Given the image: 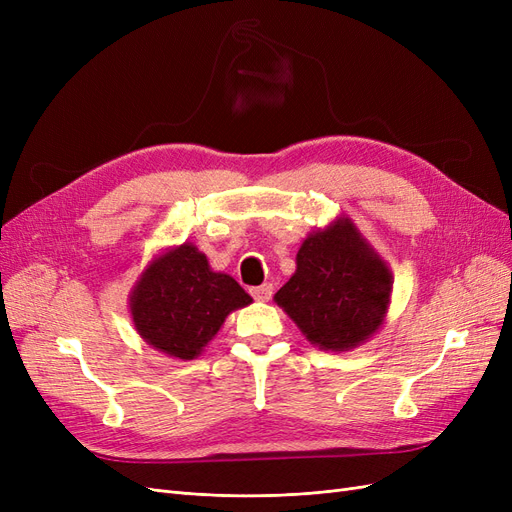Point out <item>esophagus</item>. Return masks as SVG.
Segmentation results:
<instances>
[{
    "mask_svg": "<svg viewBox=\"0 0 512 512\" xmlns=\"http://www.w3.org/2000/svg\"><path fill=\"white\" fill-rule=\"evenodd\" d=\"M271 294H273V286L271 284H262L258 288H252V297L256 301H269Z\"/></svg>",
    "mask_w": 512,
    "mask_h": 512,
    "instance_id": "obj_1",
    "label": "esophagus"
}]
</instances>
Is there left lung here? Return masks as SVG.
I'll list each match as a JSON object with an SVG mask.
<instances>
[{"label": "left lung", "mask_w": 512, "mask_h": 512, "mask_svg": "<svg viewBox=\"0 0 512 512\" xmlns=\"http://www.w3.org/2000/svg\"><path fill=\"white\" fill-rule=\"evenodd\" d=\"M393 273L348 215L303 239L297 269L273 301L309 344L348 352L369 342L386 320Z\"/></svg>", "instance_id": "left-lung-1"}]
</instances>
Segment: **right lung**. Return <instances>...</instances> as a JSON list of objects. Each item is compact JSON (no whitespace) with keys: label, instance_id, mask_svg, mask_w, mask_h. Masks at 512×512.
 Masks as SVG:
<instances>
[{"label":"right lung","instance_id":"right-lung-1","mask_svg":"<svg viewBox=\"0 0 512 512\" xmlns=\"http://www.w3.org/2000/svg\"><path fill=\"white\" fill-rule=\"evenodd\" d=\"M130 316L145 342L181 361L200 356L228 314L252 303L235 277L213 271L194 243L153 256L130 290Z\"/></svg>","mask_w":512,"mask_h":512}]
</instances>
